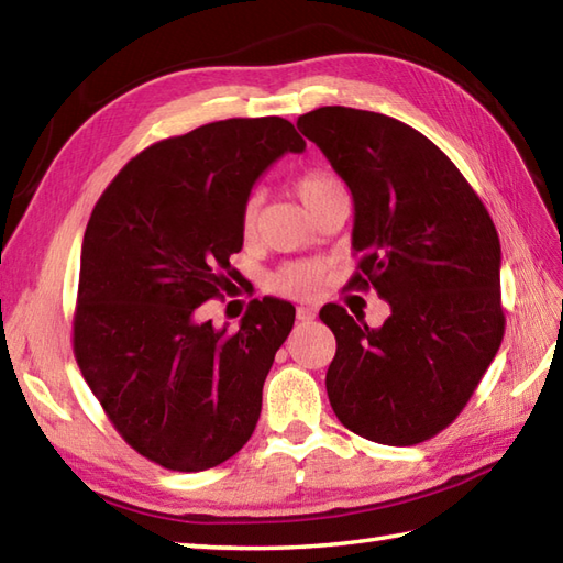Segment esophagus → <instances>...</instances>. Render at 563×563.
Returning <instances> with one entry per match:
<instances>
[{
	"instance_id": "obj_1",
	"label": "esophagus",
	"mask_w": 563,
	"mask_h": 563,
	"mask_svg": "<svg viewBox=\"0 0 563 563\" xmlns=\"http://www.w3.org/2000/svg\"><path fill=\"white\" fill-rule=\"evenodd\" d=\"M297 319H302V321H312V319H314V307H307V305L297 307Z\"/></svg>"
}]
</instances>
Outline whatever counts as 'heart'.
<instances>
[{"label":"heart","instance_id":"1","mask_svg":"<svg viewBox=\"0 0 563 563\" xmlns=\"http://www.w3.org/2000/svg\"><path fill=\"white\" fill-rule=\"evenodd\" d=\"M336 186H341V184L327 172H307L295 181L297 196H300L307 210ZM258 210H261V194H256L254 190V194H249V198L244 200V208H242V230L246 234L254 232L256 220H258ZM321 273H324V268H321V263H317V261L288 263V266H283L278 273H273L271 288L275 292H283L290 297H307L319 288Z\"/></svg>","mask_w":563,"mask_h":563}]
</instances>
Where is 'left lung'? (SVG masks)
Masks as SVG:
<instances>
[{
    "instance_id": "obj_1",
    "label": "left lung",
    "mask_w": 563,
    "mask_h": 563,
    "mask_svg": "<svg viewBox=\"0 0 563 563\" xmlns=\"http://www.w3.org/2000/svg\"><path fill=\"white\" fill-rule=\"evenodd\" d=\"M353 196L351 288L391 314L379 329L327 305V394L339 421L382 445L448 428L504 341L500 242L484 202L433 142L397 118L324 106L297 118Z\"/></svg>"
}]
</instances>
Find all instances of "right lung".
<instances>
[{"instance_id":"1","label":"right lung","mask_w":563,"mask_h":563,"mask_svg":"<svg viewBox=\"0 0 563 563\" xmlns=\"http://www.w3.org/2000/svg\"><path fill=\"white\" fill-rule=\"evenodd\" d=\"M307 142L285 118H230L154 142L93 208L81 242L75 357L118 433L142 457L202 472L246 445L290 302L249 305L239 331L198 307L242 251V208L283 154Z\"/></svg>"}]
</instances>
